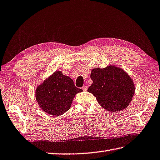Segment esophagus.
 I'll return each mask as SVG.
<instances>
[{"mask_svg": "<svg viewBox=\"0 0 160 160\" xmlns=\"http://www.w3.org/2000/svg\"><path fill=\"white\" fill-rule=\"evenodd\" d=\"M82 89L83 91H87V86H83V87H82Z\"/></svg>", "mask_w": 160, "mask_h": 160, "instance_id": "1", "label": "esophagus"}]
</instances>
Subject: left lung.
I'll return each mask as SVG.
<instances>
[{"instance_id": "1", "label": "left lung", "mask_w": 160, "mask_h": 160, "mask_svg": "<svg viewBox=\"0 0 160 160\" xmlns=\"http://www.w3.org/2000/svg\"><path fill=\"white\" fill-rule=\"evenodd\" d=\"M90 77L93 83L88 92L108 112H121L131 103L135 92L134 83L124 69L109 65L104 68H93Z\"/></svg>"}]
</instances>
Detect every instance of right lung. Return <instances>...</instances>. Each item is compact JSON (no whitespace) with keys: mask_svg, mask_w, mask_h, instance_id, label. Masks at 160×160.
<instances>
[{"mask_svg":"<svg viewBox=\"0 0 160 160\" xmlns=\"http://www.w3.org/2000/svg\"><path fill=\"white\" fill-rule=\"evenodd\" d=\"M82 91L75 87L69 77L56 71L38 86L35 97L44 112L58 117L70 109L75 95Z\"/></svg>","mask_w":160,"mask_h":160,"instance_id":"add662e5","label":"right lung"}]
</instances>
